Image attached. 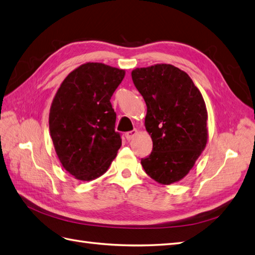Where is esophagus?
<instances>
[{
    "instance_id": "1",
    "label": "esophagus",
    "mask_w": 255,
    "mask_h": 255,
    "mask_svg": "<svg viewBox=\"0 0 255 255\" xmlns=\"http://www.w3.org/2000/svg\"><path fill=\"white\" fill-rule=\"evenodd\" d=\"M137 133H138V130L137 129H133V130H131V131H128V132H126V139L128 140V141H130L131 140L132 138H134L135 135H137Z\"/></svg>"
}]
</instances>
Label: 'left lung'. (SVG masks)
I'll return each instance as SVG.
<instances>
[{"instance_id": "8db88e82", "label": "left lung", "mask_w": 255, "mask_h": 255, "mask_svg": "<svg viewBox=\"0 0 255 255\" xmlns=\"http://www.w3.org/2000/svg\"><path fill=\"white\" fill-rule=\"evenodd\" d=\"M132 81L146 104L144 125L153 150L142 167L162 185L187 176L208 143V111L199 89L170 64L135 68Z\"/></svg>"}]
</instances>
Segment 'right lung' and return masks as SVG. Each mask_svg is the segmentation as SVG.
Masks as SVG:
<instances>
[{"mask_svg":"<svg viewBox=\"0 0 255 255\" xmlns=\"http://www.w3.org/2000/svg\"><path fill=\"white\" fill-rule=\"evenodd\" d=\"M124 77V69L82 64L68 74L52 101L51 138L63 167L76 179H97L117 155L122 139L110 100Z\"/></svg>","mask_w":255,"mask_h":255,"instance_id":"add662e5","label":"right lung"}]
</instances>
